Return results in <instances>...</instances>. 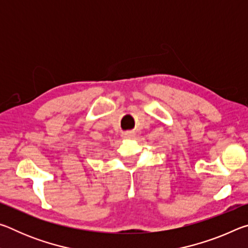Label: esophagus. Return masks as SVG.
<instances>
[{
	"label": "esophagus",
	"mask_w": 248,
	"mask_h": 248,
	"mask_svg": "<svg viewBox=\"0 0 248 248\" xmlns=\"http://www.w3.org/2000/svg\"><path fill=\"white\" fill-rule=\"evenodd\" d=\"M124 136H125V138H130V136H131V134H130V133H125Z\"/></svg>",
	"instance_id": "34e87169"
}]
</instances>
